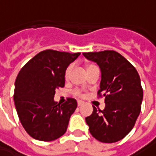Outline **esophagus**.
Masks as SVG:
<instances>
[{
  "mask_svg": "<svg viewBox=\"0 0 156 156\" xmlns=\"http://www.w3.org/2000/svg\"><path fill=\"white\" fill-rule=\"evenodd\" d=\"M82 105H83V101H80V100H78V106H81Z\"/></svg>",
  "mask_w": 156,
  "mask_h": 156,
  "instance_id": "1",
  "label": "esophagus"
}]
</instances>
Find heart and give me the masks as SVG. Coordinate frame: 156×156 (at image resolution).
I'll return each instance as SVG.
<instances>
[{
  "mask_svg": "<svg viewBox=\"0 0 156 156\" xmlns=\"http://www.w3.org/2000/svg\"><path fill=\"white\" fill-rule=\"evenodd\" d=\"M93 66H96V65H87V70H89L90 68H91V67H93ZM71 69H72V65H70L66 69H65V79H68L69 78V77H70V74H71ZM73 94L75 95V96H77V97H83V92H82V91L80 90V89H78V88H77V89H74L73 90Z\"/></svg>",
  "mask_w": 156,
  "mask_h": 156,
  "instance_id": "1",
  "label": "heart"
}]
</instances>
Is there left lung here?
Wrapping results in <instances>:
<instances>
[{"mask_svg":"<svg viewBox=\"0 0 156 156\" xmlns=\"http://www.w3.org/2000/svg\"><path fill=\"white\" fill-rule=\"evenodd\" d=\"M101 71L98 98L105 97V109L93 106L85 118L91 134L101 142L122 140L134 126L141 109L143 90L134 66L114 51L84 53Z\"/></svg>","mask_w":156,"mask_h":156,"instance_id":"obj_1","label":"left lung"}]
</instances>
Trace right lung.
Returning a JSON list of instances; mask_svg holds the SVG:
<instances>
[{"instance_id": "add662e5", "label": "right lung", "mask_w": 156, "mask_h": 156, "mask_svg": "<svg viewBox=\"0 0 156 156\" xmlns=\"http://www.w3.org/2000/svg\"><path fill=\"white\" fill-rule=\"evenodd\" d=\"M79 55V52L46 50L31 58L19 71L14 100L19 119L32 138L51 141L66 132L77 101L68 98L60 105L53 98L56 90L65 86V69Z\"/></svg>"}]
</instances>
